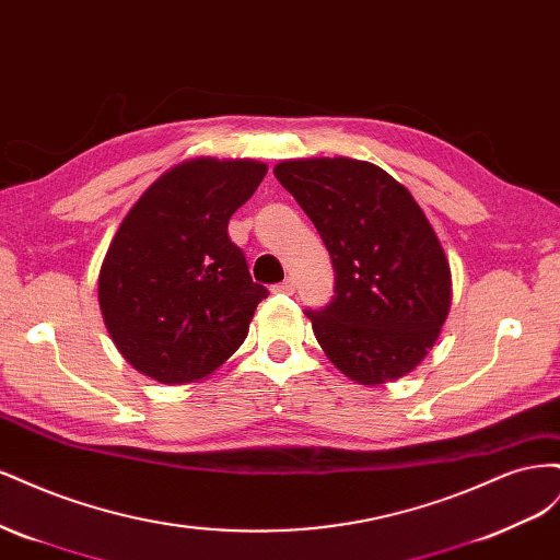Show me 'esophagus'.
I'll list each match as a JSON object with an SVG mask.
<instances>
[{
  "instance_id": "obj_1",
  "label": "esophagus",
  "mask_w": 560,
  "mask_h": 560,
  "mask_svg": "<svg viewBox=\"0 0 560 560\" xmlns=\"http://www.w3.org/2000/svg\"><path fill=\"white\" fill-rule=\"evenodd\" d=\"M294 280H290V278H287V280H282L280 284H276L273 287V292H278V294H294Z\"/></svg>"
}]
</instances>
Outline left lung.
I'll return each mask as SVG.
<instances>
[{
    "instance_id": "obj_1",
    "label": "left lung",
    "mask_w": 560,
    "mask_h": 560,
    "mask_svg": "<svg viewBox=\"0 0 560 560\" xmlns=\"http://www.w3.org/2000/svg\"><path fill=\"white\" fill-rule=\"evenodd\" d=\"M334 264L329 306L306 311L317 343L360 385L397 381L425 360L451 308V266L411 191L378 165L294 159L273 167Z\"/></svg>"
}]
</instances>
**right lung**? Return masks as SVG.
<instances>
[{
  "mask_svg": "<svg viewBox=\"0 0 560 560\" xmlns=\"http://www.w3.org/2000/svg\"><path fill=\"white\" fill-rule=\"evenodd\" d=\"M266 163L191 159L165 171L124 217L97 278L114 346L165 385L210 376L241 348L266 287L252 282L229 219Z\"/></svg>",
  "mask_w": 560,
  "mask_h": 560,
  "instance_id": "1",
  "label": "right lung"
}]
</instances>
